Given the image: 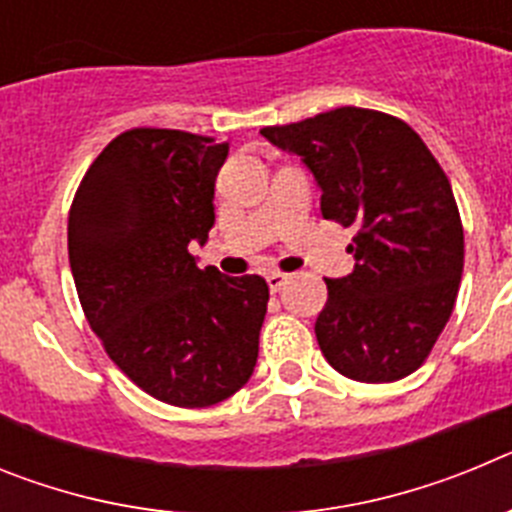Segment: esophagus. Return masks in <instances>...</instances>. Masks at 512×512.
<instances>
[{
  "label": "esophagus",
  "mask_w": 512,
  "mask_h": 512,
  "mask_svg": "<svg viewBox=\"0 0 512 512\" xmlns=\"http://www.w3.org/2000/svg\"><path fill=\"white\" fill-rule=\"evenodd\" d=\"M287 274H282V271H269V274H266V284H269V289L271 292H279V289L284 287V284H287Z\"/></svg>",
  "instance_id": "1"
}]
</instances>
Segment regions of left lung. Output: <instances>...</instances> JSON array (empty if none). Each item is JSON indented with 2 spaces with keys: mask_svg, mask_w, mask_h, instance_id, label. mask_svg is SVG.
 I'll use <instances>...</instances> for the list:
<instances>
[{
  "mask_svg": "<svg viewBox=\"0 0 512 512\" xmlns=\"http://www.w3.org/2000/svg\"><path fill=\"white\" fill-rule=\"evenodd\" d=\"M300 156L320 212L354 225V271L325 279L315 336L328 364L356 382H395L428 359L454 312L464 228L451 184L408 122L338 107L261 130Z\"/></svg>",
  "mask_w": 512,
  "mask_h": 512,
  "instance_id": "1",
  "label": "left lung"
}]
</instances>
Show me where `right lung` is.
Wrapping results in <instances>:
<instances>
[{
  "mask_svg": "<svg viewBox=\"0 0 512 512\" xmlns=\"http://www.w3.org/2000/svg\"><path fill=\"white\" fill-rule=\"evenodd\" d=\"M228 143L133 128L107 143L69 212L81 310L120 372L176 408H210L251 379L269 284L200 269Z\"/></svg>",
  "mask_w": 512,
  "mask_h": 512,
  "instance_id": "add662e5",
  "label": "right lung"
}]
</instances>
